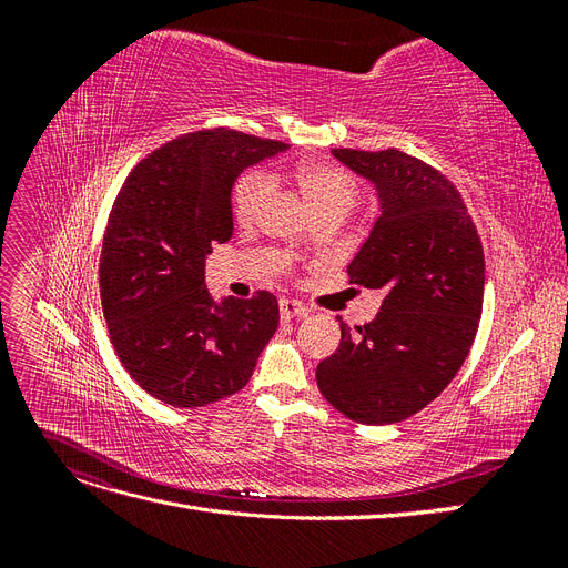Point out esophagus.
I'll list each match as a JSON object with an SVG mask.
<instances>
[{"mask_svg":"<svg viewBox=\"0 0 568 568\" xmlns=\"http://www.w3.org/2000/svg\"><path fill=\"white\" fill-rule=\"evenodd\" d=\"M280 315L282 320H294L301 315H307V307L298 301H291V298H282L280 301Z\"/></svg>","mask_w":568,"mask_h":568,"instance_id":"esophagus-1","label":"esophagus"}]
</instances>
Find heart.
I'll use <instances>...</instances> for the list:
<instances>
[{"label": "heart", "instance_id": "obj_1", "mask_svg": "<svg viewBox=\"0 0 568 568\" xmlns=\"http://www.w3.org/2000/svg\"><path fill=\"white\" fill-rule=\"evenodd\" d=\"M284 175L280 170H253L236 182L232 192V211L239 225H253L263 215L265 203L270 201L272 184L282 182ZM298 194L307 203V209L315 213L322 211H341L346 213L355 205L357 184L346 170L332 163H305L298 165L291 175Z\"/></svg>", "mask_w": 568, "mask_h": 568}]
</instances>
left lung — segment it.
<instances>
[{
    "instance_id": "obj_1",
    "label": "left lung",
    "mask_w": 568,
    "mask_h": 568,
    "mask_svg": "<svg viewBox=\"0 0 568 568\" xmlns=\"http://www.w3.org/2000/svg\"><path fill=\"white\" fill-rule=\"evenodd\" d=\"M379 192V217L348 265L351 284L382 288L363 326L338 317L341 343L317 386L357 424H395L443 393L467 359L484 311V246L457 186L398 149H332Z\"/></svg>"
}]
</instances>
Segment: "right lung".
<instances>
[{
  "instance_id": "1",
  "label": "right lung",
  "mask_w": 568,
  "mask_h": 568,
  "mask_svg": "<svg viewBox=\"0 0 568 568\" xmlns=\"http://www.w3.org/2000/svg\"><path fill=\"white\" fill-rule=\"evenodd\" d=\"M286 149L227 128L189 132L120 186L101 244V307L118 359L165 405L203 407L242 390L277 332L270 291L213 301L205 255L232 236L239 173Z\"/></svg>"
}]
</instances>
